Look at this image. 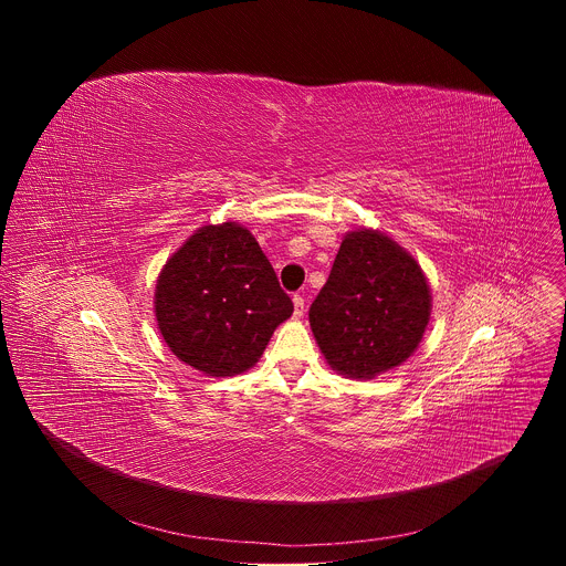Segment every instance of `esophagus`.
<instances>
[{
    "mask_svg": "<svg viewBox=\"0 0 566 566\" xmlns=\"http://www.w3.org/2000/svg\"><path fill=\"white\" fill-rule=\"evenodd\" d=\"M293 306H295V308H293V315H295V317H300V315L304 313V297H302L300 293H295V295H293Z\"/></svg>",
    "mask_w": 566,
    "mask_h": 566,
    "instance_id": "1",
    "label": "esophagus"
}]
</instances>
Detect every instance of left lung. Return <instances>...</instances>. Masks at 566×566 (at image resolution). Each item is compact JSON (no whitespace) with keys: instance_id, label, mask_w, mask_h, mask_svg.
<instances>
[{"instance_id":"1","label":"left lung","mask_w":566,"mask_h":566,"mask_svg":"<svg viewBox=\"0 0 566 566\" xmlns=\"http://www.w3.org/2000/svg\"><path fill=\"white\" fill-rule=\"evenodd\" d=\"M430 289L417 260L376 230L349 232L327 284L308 308L327 363L349 378H374L419 347Z\"/></svg>"}]
</instances>
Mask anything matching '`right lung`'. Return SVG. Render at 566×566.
Returning <instances> with one entry per match:
<instances>
[{
  "label": "right lung",
  "mask_w": 566,
  "mask_h": 566,
  "mask_svg": "<svg viewBox=\"0 0 566 566\" xmlns=\"http://www.w3.org/2000/svg\"><path fill=\"white\" fill-rule=\"evenodd\" d=\"M154 304L172 354L210 376L253 367L293 313L255 237L230 221L197 230L168 260Z\"/></svg>",
  "instance_id": "1"
}]
</instances>
